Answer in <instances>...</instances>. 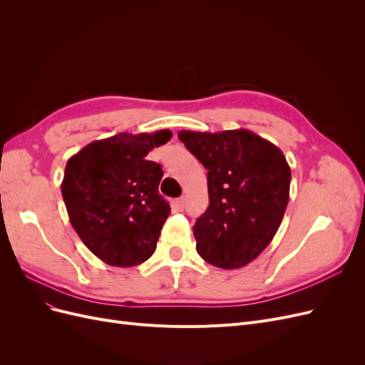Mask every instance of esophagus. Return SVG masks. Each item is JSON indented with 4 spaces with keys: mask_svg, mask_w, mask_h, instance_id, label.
<instances>
[{
    "mask_svg": "<svg viewBox=\"0 0 365 365\" xmlns=\"http://www.w3.org/2000/svg\"><path fill=\"white\" fill-rule=\"evenodd\" d=\"M173 207L178 210V212H182V210H184V197H178V200H175Z\"/></svg>",
    "mask_w": 365,
    "mask_h": 365,
    "instance_id": "obj_1",
    "label": "esophagus"
}]
</instances>
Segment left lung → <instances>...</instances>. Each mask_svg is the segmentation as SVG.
Listing matches in <instances>:
<instances>
[{"label": "left lung", "mask_w": 365, "mask_h": 365, "mask_svg": "<svg viewBox=\"0 0 365 365\" xmlns=\"http://www.w3.org/2000/svg\"><path fill=\"white\" fill-rule=\"evenodd\" d=\"M202 163L210 205L193 227L196 251L222 269L257 259L277 233L289 201L291 169L283 152L247 129L181 130Z\"/></svg>", "instance_id": "8db88e82"}]
</instances>
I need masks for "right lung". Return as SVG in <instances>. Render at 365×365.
Here are the masks:
<instances>
[{
    "instance_id": "add662e5",
    "label": "right lung",
    "mask_w": 365,
    "mask_h": 365,
    "mask_svg": "<svg viewBox=\"0 0 365 365\" xmlns=\"http://www.w3.org/2000/svg\"><path fill=\"white\" fill-rule=\"evenodd\" d=\"M172 138L168 129L97 140L73 155L61 184L76 233L111 267H135L157 248L169 202L158 193L161 165L148 153Z\"/></svg>"
}]
</instances>
